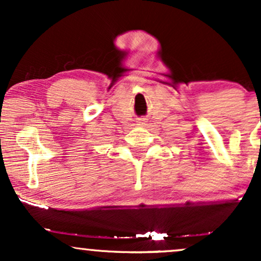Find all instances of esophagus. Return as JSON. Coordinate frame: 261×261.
<instances>
[{
	"instance_id": "esophagus-1",
	"label": "esophagus",
	"mask_w": 261,
	"mask_h": 261,
	"mask_svg": "<svg viewBox=\"0 0 261 261\" xmlns=\"http://www.w3.org/2000/svg\"><path fill=\"white\" fill-rule=\"evenodd\" d=\"M146 122H147V119L146 118L137 119V125H146Z\"/></svg>"
}]
</instances>
